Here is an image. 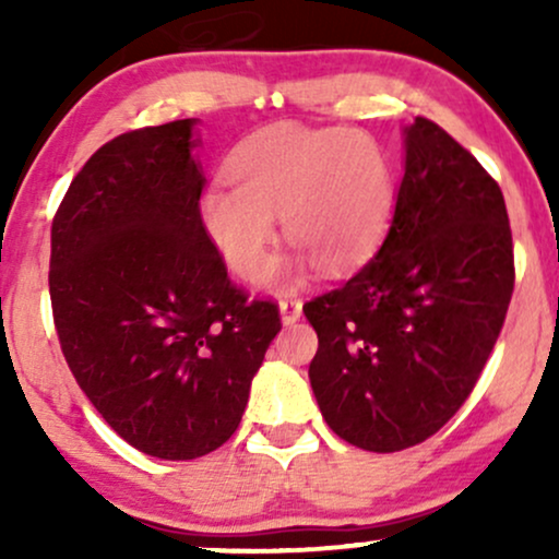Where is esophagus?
Segmentation results:
<instances>
[{
  "label": "esophagus",
  "instance_id": "obj_1",
  "mask_svg": "<svg viewBox=\"0 0 559 559\" xmlns=\"http://www.w3.org/2000/svg\"><path fill=\"white\" fill-rule=\"evenodd\" d=\"M278 312H281V323L294 325L301 316V301L299 299H281Z\"/></svg>",
  "mask_w": 559,
  "mask_h": 559
}]
</instances>
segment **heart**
Masks as SVG:
<instances>
[{"label":"heart","instance_id":"obj_1","mask_svg":"<svg viewBox=\"0 0 559 559\" xmlns=\"http://www.w3.org/2000/svg\"><path fill=\"white\" fill-rule=\"evenodd\" d=\"M228 176L202 191L199 223L247 284L271 273L275 217L299 247L294 271L320 262L325 273H349L373 258L394 215L391 159L355 128L267 126L230 155Z\"/></svg>","mask_w":559,"mask_h":559}]
</instances>
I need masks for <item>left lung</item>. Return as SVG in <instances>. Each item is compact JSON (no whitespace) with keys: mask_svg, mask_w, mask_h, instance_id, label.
<instances>
[{"mask_svg":"<svg viewBox=\"0 0 559 559\" xmlns=\"http://www.w3.org/2000/svg\"><path fill=\"white\" fill-rule=\"evenodd\" d=\"M402 136L404 176L381 249L305 305L320 413L368 452L420 444L463 407L515 284L497 181L431 120L415 118Z\"/></svg>","mask_w":559,"mask_h":559,"instance_id":"8db88e82","label":"left lung"}]
</instances>
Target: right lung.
<instances>
[{
    "label": "right lung",
    "mask_w": 559,
    "mask_h": 559,
    "mask_svg": "<svg viewBox=\"0 0 559 559\" xmlns=\"http://www.w3.org/2000/svg\"><path fill=\"white\" fill-rule=\"evenodd\" d=\"M197 118L96 150L52 223L49 297L75 381L139 452L194 460L239 428L281 331L247 299L199 223Z\"/></svg>",
    "instance_id": "right-lung-1"
}]
</instances>
